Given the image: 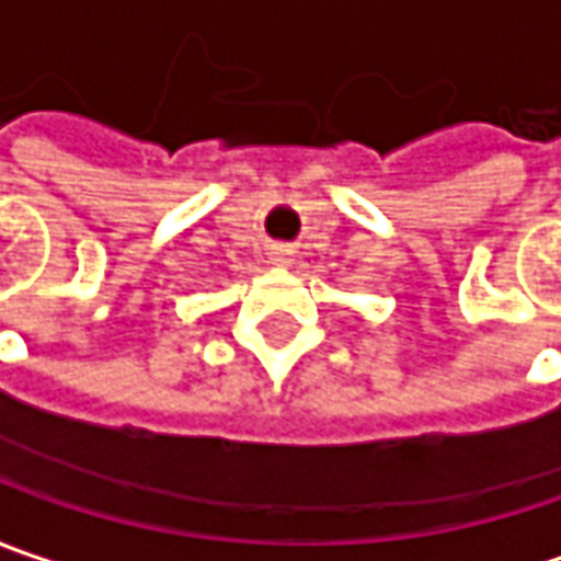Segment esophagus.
Wrapping results in <instances>:
<instances>
[{
  "label": "esophagus",
  "mask_w": 561,
  "mask_h": 561,
  "mask_svg": "<svg viewBox=\"0 0 561 561\" xmlns=\"http://www.w3.org/2000/svg\"><path fill=\"white\" fill-rule=\"evenodd\" d=\"M270 260H273L276 266H288V263H291V251H288V248H273V251H270Z\"/></svg>",
  "instance_id": "obj_1"
}]
</instances>
